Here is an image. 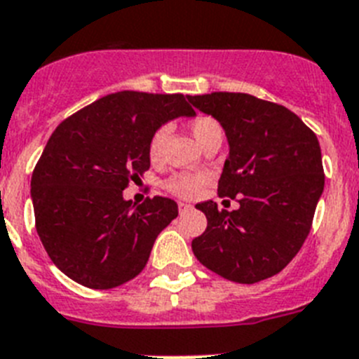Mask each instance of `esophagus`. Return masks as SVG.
Listing matches in <instances>:
<instances>
[{
  "label": "esophagus",
  "mask_w": 359,
  "mask_h": 359,
  "mask_svg": "<svg viewBox=\"0 0 359 359\" xmlns=\"http://www.w3.org/2000/svg\"><path fill=\"white\" fill-rule=\"evenodd\" d=\"M191 210H193V205H191V204H186V202H179V211H180V215L188 213V211H191Z\"/></svg>",
  "instance_id": "obj_1"
}]
</instances>
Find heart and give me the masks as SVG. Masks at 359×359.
<instances>
[{
	"mask_svg": "<svg viewBox=\"0 0 359 359\" xmlns=\"http://www.w3.org/2000/svg\"><path fill=\"white\" fill-rule=\"evenodd\" d=\"M191 133L195 137V141L198 144H204L205 141H210L213 137H222V126L213 119V117H208V115H202L191 123ZM168 139V128L162 126L158 128L157 132L154 133L151 141H149V158L151 161H157L161 158L162 149H164V142ZM208 180L205 175H175L171 177L166 182V188L171 193H175L179 197L191 198L195 195H198L202 184Z\"/></svg>",
	"mask_w": 359,
	"mask_h": 359,
	"instance_id": "heart-1",
	"label": "heart"
}]
</instances>
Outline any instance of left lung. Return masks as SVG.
I'll use <instances>...</instances> for the list:
<instances>
[{"instance_id":"1","label":"left lung","mask_w":359,"mask_h":359,"mask_svg":"<svg viewBox=\"0 0 359 359\" xmlns=\"http://www.w3.org/2000/svg\"><path fill=\"white\" fill-rule=\"evenodd\" d=\"M188 101L224 128L229 155L218 195L240 204L235 211H218L213 201L197 204L208 227L193 238V255L231 282L274 276L311 231L325 184L320 142L285 106L249 93L215 92Z\"/></svg>"}]
</instances>
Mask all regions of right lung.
<instances>
[{
	"label": "right lung",
	"instance_id": "add662e5",
	"mask_svg": "<svg viewBox=\"0 0 359 359\" xmlns=\"http://www.w3.org/2000/svg\"><path fill=\"white\" fill-rule=\"evenodd\" d=\"M182 93H110L65 119L30 182L37 235L59 271L90 289H111L144 269L158 233L177 218L166 197L132 204L130 180L149 168L162 124L193 117Z\"/></svg>",
	"mask_w": 359,
	"mask_h": 359
}]
</instances>
